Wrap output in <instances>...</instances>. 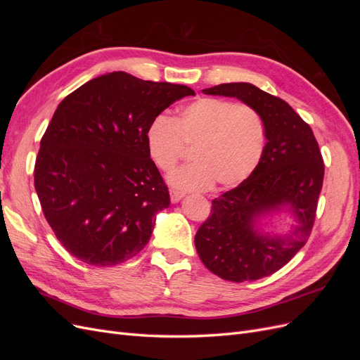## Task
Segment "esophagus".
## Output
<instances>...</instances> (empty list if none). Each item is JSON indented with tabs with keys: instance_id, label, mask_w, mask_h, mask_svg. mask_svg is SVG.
<instances>
[{
	"instance_id": "esophagus-1",
	"label": "esophagus",
	"mask_w": 360,
	"mask_h": 360,
	"mask_svg": "<svg viewBox=\"0 0 360 360\" xmlns=\"http://www.w3.org/2000/svg\"><path fill=\"white\" fill-rule=\"evenodd\" d=\"M169 197H171V201L172 202H179L183 197H184V193L183 192H180V191H169Z\"/></svg>"
}]
</instances>
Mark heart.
I'll list each match as a JSON object with an SVG mask.
<instances>
[{"label": "heart", "mask_w": 360, "mask_h": 360, "mask_svg": "<svg viewBox=\"0 0 360 360\" xmlns=\"http://www.w3.org/2000/svg\"><path fill=\"white\" fill-rule=\"evenodd\" d=\"M146 143L155 165L169 172L192 148L193 163L174 171L169 183L181 191L231 188L254 172L263 156L266 127L261 115L248 105L216 97H201L172 120H151Z\"/></svg>", "instance_id": "b5f03b06"}]
</instances>
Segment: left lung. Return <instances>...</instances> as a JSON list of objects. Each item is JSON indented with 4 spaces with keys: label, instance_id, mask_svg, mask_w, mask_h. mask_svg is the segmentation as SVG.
I'll return each instance as SVG.
<instances>
[{
    "label": "left lung",
    "instance_id": "1",
    "mask_svg": "<svg viewBox=\"0 0 360 360\" xmlns=\"http://www.w3.org/2000/svg\"><path fill=\"white\" fill-rule=\"evenodd\" d=\"M202 93L237 97L252 106L263 118L267 143L254 172L212 201L195 246L202 264L225 281L266 278L284 267L311 236L324 177L319 143L285 101L252 84H221ZM281 205H288L300 224L285 238L259 235L256 217Z\"/></svg>",
    "mask_w": 360,
    "mask_h": 360
}]
</instances>
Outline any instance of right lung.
<instances>
[{
  "label": "right lung",
  "mask_w": 360,
  "mask_h": 360,
  "mask_svg": "<svg viewBox=\"0 0 360 360\" xmlns=\"http://www.w3.org/2000/svg\"><path fill=\"white\" fill-rule=\"evenodd\" d=\"M186 85L102 75L64 97L43 134L34 186L52 231L85 264L110 267L148 243L155 214L169 205L151 160V120L193 96Z\"/></svg>",
  "instance_id": "add662e5"
}]
</instances>
